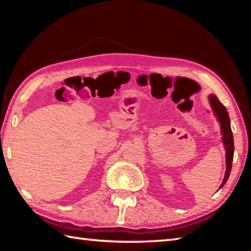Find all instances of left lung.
I'll return each instance as SVG.
<instances>
[{
	"mask_svg": "<svg viewBox=\"0 0 251 251\" xmlns=\"http://www.w3.org/2000/svg\"><path fill=\"white\" fill-rule=\"evenodd\" d=\"M209 103L211 105V108L214 110L215 116L220 124V129H222L223 135V143L226 150V173H225V177L223 180V184L220 185L219 189L226 184L228 180V177L230 175L231 172V165L233 159V136L230 127V120H229L228 112L225 106L220 103L218 97L215 95H209Z\"/></svg>",
	"mask_w": 251,
	"mask_h": 251,
	"instance_id": "8db88e82",
	"label": "left lung"
}]
</instances>
